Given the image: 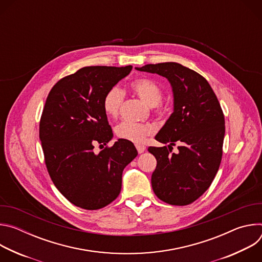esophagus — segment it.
Instances as JSON below:
<instances>
[{"mask_svg": "<svg viewBox=\"0 0 262 262\" xmlns=\"http://www.w3.org/2000/svg\"><path fill=\"white\" fill-rule=\"evenodd\" d=\"M136 147H137V150H138L139 154H143L145 151V149H146V147L144 145H141V144H137Z\"/></svg>", "mask_w": 262, "mask_h": 262, "instance_id": "obj_1", "label": "esophagus"}]
</instances>
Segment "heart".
Wrapping results in <instances>:
<instances>
[{
  "mask_svg": "<svg viewBox=\"0 0 262 262\" xmlns=\"http://www.w3.org/2000/svg\"><path fill=\"white\" fill-rule=\"evenodd\" d=\"M132 90L149 106H157L163 98V91L160 86L154 81L141 78L132 82ZM123 91L114 86L110 88L103 96L102 107L104 113L108 117H115L118 115L121 103L123 101ZM152 127L148 124H140L123 121L116 127V135L124 140L134 143H142L145 139L152 134Z\"/></svg>",
  "mask_w": 262,
  "mask_h": 262,
  "instance_id": "heart-1",
  "label": "heart"
}]
</instances>
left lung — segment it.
Masks as SVG:
<instances>
[{
	"instance_id": "8db88e82",
	"label": "left lung",
	"mask_w": 262,
	"mask_h": 262,
	"mask_svg": "<svg viewBox=\"0 0 262 262\" xmlns=\"http://www.w3.org/2000/svg\"><path fill=\"white\" fill-rule=\"evenodd\" d=\"M166 78L172 88L173 113L156 136L169 144L149 147L157 159L151 176L155 194L172 205H188L211 184L221 164L225 119L208 82L179 63L165 62L136 67ZM179 144L177 154L169 147Z\"/></svg>"
}]
</instances>
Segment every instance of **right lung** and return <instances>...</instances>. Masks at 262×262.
<instances>
[{"label": "right lung", "instance_id": "obj_1", "mask_svg": "<svg viewBox=\"0 0 262 262\" xmlns=\"http://www.w3.org/2000/svg\"><path fill=\"white\" fill-rule=\"evenodd\" d=\"M133 66H89L60 80L51 90L39 125L46 165L59 192L84 209H99L121 191L123 169L138 156L135 145L118 139L94 154L95 143L113 139L102 107L106 91Z\"/></svg>", "mask_w": 262, "mask_h": 262}]
</instances>
